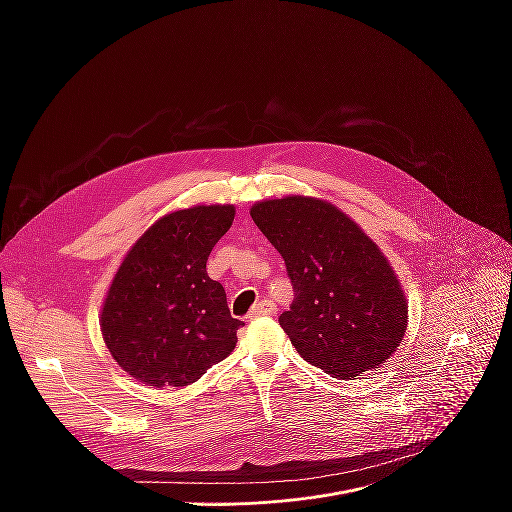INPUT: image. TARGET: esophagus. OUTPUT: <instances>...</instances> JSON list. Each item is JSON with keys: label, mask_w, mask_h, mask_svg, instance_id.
Returning <instances> with one entry per match:
<instances>
[{"label": "esophagus", "mask_w": 512, "mask_h": 512, "mask_svg": "<svg viewBox=\"0 0 512 512\" xmlns=\"http://www.w3.org/2000/svg\"><path fill=\"white\" fill-rule=\"evenodd\" d=\"M275 314H277L275 304H273L271 300H263V302H259V304L253 308V312L249 314V320L261 318V316H275Z\"/></svg>", "instance_id": "obj_1"}]
</instances>
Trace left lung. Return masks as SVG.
I'll use <instances>...</instances> for the list:
<instances>
[{
    "instance_id": "obj_1",
    "label": "left lung",
    "mask_w": 512,
    "mask_h": 512,
    "mask_svg": "<svg viewBox=\"0 0 512 512\" xmlns=\"http://www.w3.org/2000/svg\"><path fill=\"white\" fill-rule=\"evenodd\" d=\"M251 218L294 285V302L279 324L300 356L342 381L381 369L405 336L409 306L377 243L314 196L255 202Z\"/></svg>"
}]
</instances>
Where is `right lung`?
Listing matches in <instances>:
<instances>
[{
  "instance_id": "right-lung-1",
  "label": "right lung",
  "mask_w": 512,
  "mask_h": 512,
  "mask_svg": "<svg viewBox=\"0 0 512 512\" xmlns=\"http://www.w3.org/2000/svg\"><path fill=\"white\" fill-rule=\"evenodd\" d=\"M233 204L168 212L123 257L101 308V334L119 367L148 387H186L237 344L241 320L206 261L233 225Z\"/></svg>"
}]
</instances>
